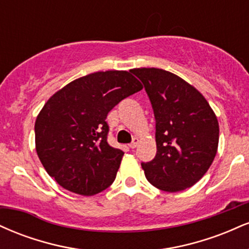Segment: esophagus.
Masks as SVG:
<instances>
[{
    "instance_id": "34e87169",
    "label": "esophagus",
    "mask_w": 249,
    "mask_h": 249,
    "mask_svg": "<svg viewBox=\"0 0 249 249\" xmlns=\"http://www.w3.org/2000/svg\"><path fill=\"white\" fill-rule=\"evenodd\" d=\"M138 138H133L132 139V142H130V144H128V147L130 148H136L137 147V145H138Z\"/></svg>"
}]
</instances>
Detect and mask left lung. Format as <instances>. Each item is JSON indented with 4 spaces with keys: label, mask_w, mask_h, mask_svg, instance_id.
<instances>
[{
    "label": "left lung",
    "mask_w": 249,
    "mask_h": 249,
    "mask_svg": "<svg viewBox=\"0 0 249 249\" xmlns=\"http://www.w3.org/2000/svg\"><path fill=\"white\" fill-rule=\"evenodd\" d=\"M141 79L156 119L157 153L142 162L153 186L179 192L193 186L214 160L219 124L204 96L174 73L156 68L133 69Z\"/></svg>",
    "instance_id": "obj_1"
}]
</instances>
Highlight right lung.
<instances>
[{"label": "right lung", "mask_w": 249, "mask_h": 249, "mask_svg": "<svg viewBox=\"0 0 249 249\" xmlns=\"http://www.w3.org/2000/svg\"><path fill=\"white\" fill-rule=\"evenodd\" d=\"M142 89L131 71H105L69 83L35 123L36 151L50 177L71 192L93 196L115 181L123 152L107 142V113Z\"/></svg>", "instance_id": "1"}]
</instances>
